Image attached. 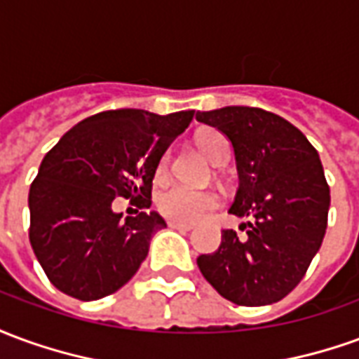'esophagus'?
I'll list each match as a JSON object with an SVG mask.
<instances>
[{
    "label": "esophagus",
    "instance_id": "obj_1",
    "mask_svg": "<svg viewBox=\"0 0 359 359\" xmlns=\"http://www.w3.org/2000/svg\"><path fill=\"white\" fill-rule=\"evenodd\" d=\"M167 225L171 226V229H177V231H190L192 225H188V223H180V221H167Z\"/></svg>",
    "mask_w": 359,
    "mask_h": 359
}]
</instances>
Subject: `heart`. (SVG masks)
<instances>
[{
	"instance_id": "heart-1",
	"label": "heart",
	"mask_w": 359,
	"mask_h": 359,
	"mask_svg": "<svg viewBox=\"0 0 359 359\" xmlns=\"http://www.w3.org/2000/svg\"><path fill=\"white\" fill-rule=\"evenodd\" d=\"M196 144L211 163L226 161L229 151H231L229 140L219 130H205V133L198 134ZM165 169H167V157L159 161L157 172L163 175ZM219 203L221 200L215 192L192 190V188L180 187V184L165 188L163 192H159L157 196L159 213L172 221H180V223H198L200 219L210 215L211 211L217 210Z\"/></svg>"
}]
</instances>
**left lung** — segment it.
Instances as JSON below:
<instances>
[{
    "label": "left lung",
    "mask_w": 359,
    "mask_h": 359,
    "mask_svg": "<svg viewBox=\"0 0 359 359\" xmlns=\"http://www.w3.org/2000/svg\"><path fill=\"white\" fill-rule=\"evenodd\" d=\"M196 118L233 142L241 187L229 213L248 219L246 236L225 229L198 267L233 304H275L300 285L327 231L331 190L319 154L296 126L259 107L198 111Z\"/></svg>",
    "instance_id": "8db88e82"
}]
</instances>
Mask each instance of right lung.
<instances>
[{
  "mask_svg": "<svg viewBox=\"0 0 359 359\" xmlns=\"http://www.w3.org/2000/svg\"><path fill=\"white\" fill-rule=\"evenodd\" d=\"M192 117L194 111H102L46 154L28 194V238L57 290L100 300L134 277L151 236L167 225L154 211L123 221L111 203L126 198L148 210L157 165Z\"/></svg>",
  "mask_w": 359,
  "mask_h": 359,
  "instance_id": "obj_1",
  "label": "right lung"
}]
</instances>
